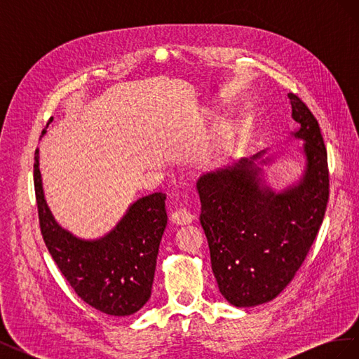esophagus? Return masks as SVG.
Listing matches in <instances>:
<instances>
[{"instance_id": "34e87169", "label": "esophagus", "mask_w": 359, "mask_h": 359, "mask_svg": "<svg viewBox=\"0 0 359 359\" xmlns=\"http://www.w3.org/2000/svg\"><path fill=\"white\" fill-rule=\"evenodd\" d=\"M194 219V215L186 208V206H181L177 211H173L170 215V220L175 224H189Z\"/></svg>"}]
</instances>
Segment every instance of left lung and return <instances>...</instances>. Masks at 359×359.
<instances>
[{
  "mask_svg": "<svg viewBox=\"0 0 359 359\" xmlns=\"http://www.w3.org/2000/svg\"><path fill=\"white\" fill-rule=\"evenodd\" d=\"M287 97L299 126L290 135L306 142L297 182L280 191L268 186L259 166L274 161L264 157L266 151L206 172L196 182L212 273L235 307L268 302L290 283L327 211L328 158L319 123L298 95Z\"/></svg>",
  "mask_w": 359,
  "mask_h": 359,
  "instance_id": "obj_1",
  "label": "left lung"
}]
</instances>
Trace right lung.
Returning <instances> with one entry per match:
<instances>
[{"label": "right lung", "mask_w": 359, "mask_h": 359, "mask_svg": "<svg viewBox=\"0 0 359 359\" xmlns=\"http://www.w3.org/2000/svg\"><path fill=\"white\" fill-rule=\"evenodd\" d=\"M34 189L43 240L78 297L111 316H130L142 309L151 297L158 245L168 224L166 194L137 199L111 232L99 240H82L53 219L43 193L39 148Z\"/></svg>", "instance_id": "1"}]
</instances>
